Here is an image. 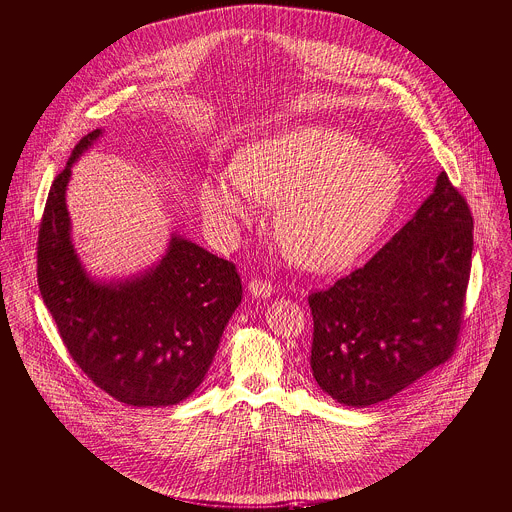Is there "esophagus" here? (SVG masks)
I'll use <instances>...</instances> for the list:
<instances>
[{
  "mask_svg": "<svg viewBox=\"0 0 512 512\" xmlns=\"http://www.w3.org/2000/svg\"><path fill=\"white\" fill-rule=\"evenodd\" d=\"M249 293L253 297H269L273 293V285L267 279H251L249 281Z\"/></svg>",
  "mask_w": 512,
  "mask_h": 512,
  "instance_id": "34e87169",
  "label": "esophagus"
}]
</instances>
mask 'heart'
Listing matches in <instances>:
<instances>
[{
	"label": "heart",
	"mask_w": 512,
	"mask_h": 512,
	"mask_svg": "<svg viewBox=\"0 0 512 512\" xmlns=\"http://www.w3.org/2000/svg\"><path fill=\"white\" fill-rule=\"evenodd\" d=\"M404 191L400 164L348 132L297 126L247 144L233 173H207L199 201L225 235L255 215V199L277 205L285 253L311 271L348 267L394 215Z\"/></svg>",
	"instance_id": "1"
}]
</instances>
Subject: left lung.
Wrapping results in <instances>:
<instances>
[{
	"label": "left lung",
	"mask_w": 512,
	"mask_h": 512,
	"mask_svg": "<svg viewBox=\"0 0 512 512\" xmlns=\"http://www.w3.org/2000/svg\"><path fill=\"white\" fill-rule=\"evenodd\" d=\"M472 215L440 173L416 215L364 267L313 291L309 366L333 400L366 408L444 364L458 342Z\"/></svg>",
	"instance_id": "left-lung-1"
}]
</instances>
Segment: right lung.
Instances as JSON below:
<instances>
[{"instance_id":"right-lung-1","label":"right lung","mask_w":512,"mask_h":512,"mask_svg":"<svg viewBox=\"0 0 512 512\" xmlns=\"http://www.w3.org/2000/svg\"><path fill=\"white\" fill-rule=\"evenodd\" d=\"M102 130L86 134L56 177L38 235V285L64 346L106 394L138 408L173 406L205 380L243 289L235 265L173 235L164 257L124 281H96L70 237L72 164Z\"/></svg>"}]
</instances>
